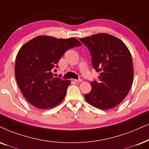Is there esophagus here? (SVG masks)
<instances>
[{
    "label": "esophagus",
    "instance_id": "1",
    "mask_svg": "<svg viewBox=\"0 0 149 149\" xmlns=\"http://www.w3.org/2000/svg\"><path fill=\"white\" fill-rule=\"evenodd\" d=\"M73 81H74L75 83H80L82 81V79H74Z\"/></svg>",
    "mask_w": 149,
    "mask_h": 149
}]
</instances>
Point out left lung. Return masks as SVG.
Returning <instances> with one entry per match:
<instances>
[{
    "label": "left lung",
    "mask_w": 149,
    "mask_h": 149,
    "mask_svg": "<svg viewBox=\"0 0 149 149\" xmlns=\"http://www.w3.org/2000/svg\"><path fill=\"white\" fill-rule=\"evenodd\" d=\"M90 53L92 66L100 72L98 81L91 82L92 90L84 97L100 109H109L121 103L128 94L134 79L131 55L118 38L107 33L81 38Z\"/></svg>",
    "instance_id": "left-lung-1"
}]
</instances>
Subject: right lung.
Returning a JSON list of instances; mask_svg holds the SVG:
<instances>
[{"label":"right lung","mask_w":149,"mask_h":149,"mask_svg":"<svg viewBox=\"0 0 149 149\" xmlns=\"http://www.w3.org/2000/svg\"><path fill=\"white\" fill-rule=\"evenodd\" d=\"M81 45L74 38L40 36L21 47L15 58V76L23 96L32 105L46 109L62 101L70 81L54 77L52 72L57 70L65 51Z\"/></svg>","instance_id":"right-lung-1"}]
</instances>
